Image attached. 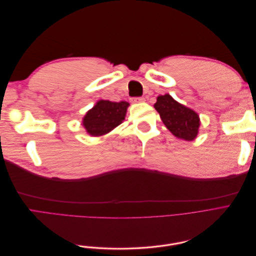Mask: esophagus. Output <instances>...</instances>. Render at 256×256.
<instances>
[{
  "mask_svg": "<svg viewBox=\"0 0 256 256\" xmlns=\"http://www.w3.org/2000/svg\"><path fill=\"white\" fill-rule=\"evenodd\" d=\"M145 102V98L144 97H136V98H131V102L134 104H141Z\"/></svg>",
  "mask_w": 256,
  "mask_h": 256,
  "instance_id": "esophagus-1",
  "label": "esophagus"
}]
</instances>
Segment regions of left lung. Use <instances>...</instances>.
Here are the masks:
<instances>
[{"label": "left lung", "mask_w": 256, "mask_h": 256, "mask_svg": "<svg viewBox=\"0 0 256 256\" xmlns=\"http://www.w3.org/2000/svg\"><path fill=\"white\" fill-rule=\"evenodd\" d=\"M154 108L159 113L166 127L176 138L193 141L198 136L200 120L194 110L176 102L170 94L158 96Z\"/></svg>", "instance_id": "left-lung-1"}]
</instances>
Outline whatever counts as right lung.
I'll use <instances>...</instances> for the list:
<instances>
[{
	"mask_svg": "<svg viewBox=\"0 0 256 256\" xmlns=\"http://www.w3.org/2000/svg\"><path fill=\"white\" fill-rule=\"evenodd\" d=\"M129 106L127 102H114L110 100H98L84 115L82 126L92 136H104L124 122Z\"/></svg>",
	"mask_w": 256,
	"mask_h": 256,
	"instance_id": "right-lung-1",
	"label": "right lung"
}]
</instances>
